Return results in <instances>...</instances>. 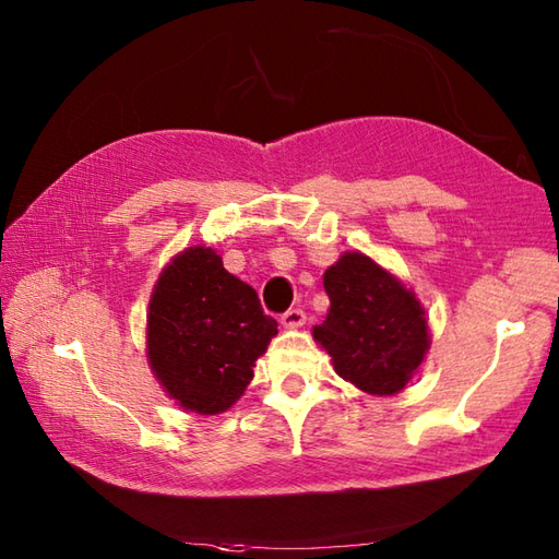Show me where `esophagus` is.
<instances>
[{
	"label": "esophagus",
	"mask_w": 559,
	"mask_h": 559,
	"mask_svg": "<svg viewBox=\"0 0 559 559\" xmlns=\"http://www.w3.org/2000/svg\"><path fill=\"white\" fill-rule=\"evenodd\" d=\"M305 319L307 317H305V312L300 310V307H293V310L281 314V324L288 326V329H298V326L305 324Z\"/></svg>",
	"instance_id": "1"
}]
</instances>
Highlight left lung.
<instances>
[{
	"instance_id": "obj_1",
	"label": "left lung",
	"mask_w": 559,
	"mask_h": 559,
	"mask_svg": "<svg viewBox=\"0 0 559 559\" xmlns=\"http://www.w3.org/2000/svg\"><path fill=\"white\" fill-rule=\"evenodd\" d=\"M324 290L331 307L312 336L336 374L367 394H399L430 348L415 293L360 252H346L326 269Z\"/></svg>"
}]
</instances>
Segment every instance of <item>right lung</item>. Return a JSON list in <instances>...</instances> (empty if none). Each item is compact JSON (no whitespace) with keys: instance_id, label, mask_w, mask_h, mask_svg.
<instances>
[{"instance_id":"right-lung-1","label":"right lung","mask_w":559,"mask_h":559,"mask_svg":"<svg viewBox=\"0 0 559 559\" xmlns=\"http://www.w3.org/2000/svg\"><path fill=\"white\" fill-rule=\"evenodd\" d=\"M146 353L165 394L216 415L245 394L254 362L278 334L259 295L211 247H189L163 269L146 317Z\"/></svg>"}]
</instances>
